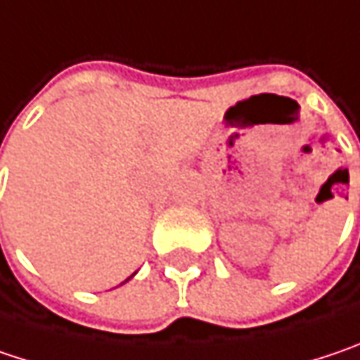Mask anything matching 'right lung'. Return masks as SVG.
I'll return each instance as SVG.
<instances>
[{
  "instance_id": "right-lung-1",
  "label": "right lung",
  "mask_w": 360,
  "mask_h": 360,
  "mask_svg": "<svg viewBox=\"0 0 360 360\" xmlns=\"http://www.w3.org/2000/svg\"><path fill=\"white\" fill-rule=\"evenodd\" d=\"M132 277H134V273H132V275H130V277H128V279H132ZM128 279H126V281H128Z\"/></svg>"
}]
</instances>
